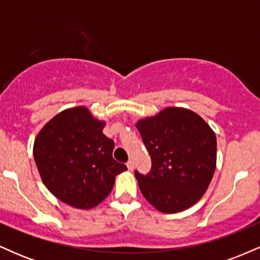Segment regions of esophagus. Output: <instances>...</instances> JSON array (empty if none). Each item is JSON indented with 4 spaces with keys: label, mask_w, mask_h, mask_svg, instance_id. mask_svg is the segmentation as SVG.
Segmentation results:
<instances>
[{
    "label": "esophagus",
    "mask_w": 260,
    "mask_h": 260,
    "mask_svg": "<svg viewBox=\"0 0 260 260\" xmlns=\"http://www.w3.org/2000/svg\"><path fill=\"white\" fill-rule=\"evenodd\" d=\"M127 168H128V170H129V171H133V169H134V162H133V160H129L127 162Z\"/></svg>",
    "instance_id": "34e87169"
}]
</instances>
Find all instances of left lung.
<instances>
[{
  "mask_svg": "<svg viewBox=\"0 0 260 260\" xmlns=\"http://www.w3.org/2000/svg\"><path fill=\"white\" fill-rule=\"evenodd\" d=\"M151 157L147 175L134 171L143 196L161 213L190 208L208 189L216 168V137L199 115L166 107L136 123Z\"/></svg>",
  "mask_w": 260,
  "mask_h": 260,
  "instance_id": "1",
  "label": "left lung"
}]
</instances>
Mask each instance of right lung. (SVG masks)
<instances>
[{"label":"right lung","instance_id":"right-lung-1","mask_svg":"<svg viewBox=\"0 0 260 260\" xmlns=\"http://www.w3.org/2000/svg\"><path fill=\"white\" fill-rule=\"evenodd\" d=\"M105 122L84 106L63 110L38 133L34 160L47 189L59 201L91 209L111 193L127 166L112 157L115 143L103 133Z\"/></svg>","mask_w":260,"mask_h":260}]
</instances>
